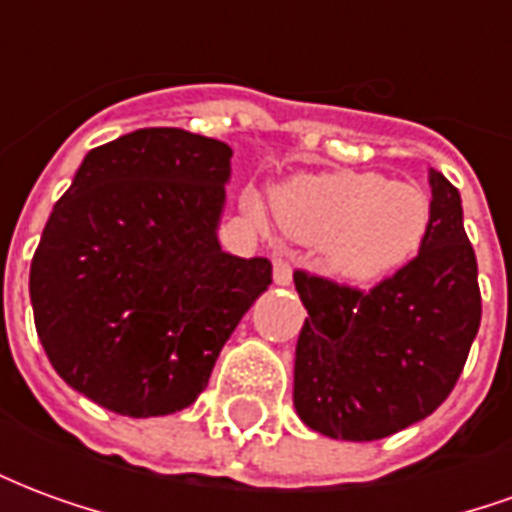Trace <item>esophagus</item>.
<instances>
[{
	"instance_id": "esophagus-1",
	"label": "esophagus",
	"mask_w": 512,
	"mask_h": 512,
	"mask_svg": "<svg viewBox=\"0 0 512 512\" xmlns=\"http://www.w3.org/2000/svg\"><path fill=\"white\" fill-rule=\"evenodd\" d=\"M290 279H293V268H290L288 260L277 257V260H274V282H277V285H290Z\"/></svg>"
}]
</instances>
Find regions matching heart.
Wrapping results in <instances>:
<instances>
[{
    "label": "heart",
    "instance_id": "1",
    "mask_svg": "<svg viewBox=\"0 0 512 512\" xmlns=\"http://www.w3.org/2000/svg\"><path fill=\"white\" fill-rule=\"evenodd\" d=\"M249 211H260L255 197ZM274 211L285 233L318 244L329 277L354 288H373L406 268L433 222L422 186L356 169L290 178L274 194Z\"/></svg>",
    "mask_w": 512,
    "mask_h": 512
}]
</instances>
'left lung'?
<instances>
[{
    "mask_svg": "<svg viewBox=\"0 0 512 512\" xmlns=\"http://www.w3.org/2000/svg\"><path fill=\"white\" fill-rule=\"evenodd\" d=\"M430 233L395 277L365 290L293 274L307 321L293 367V406L329 439L376 441L447 400L480 329L477 257L461 194L430 169Z\"/></svg>",
    "mask_w": 512,
    "mask_h": 512,
    "instance_id": "obj_1",
    "label": "left lung"
}]
</instances>
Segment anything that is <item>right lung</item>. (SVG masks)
I'll use <instances>...</instances> for the list:
<instances>
[{
    "label": "right lung",
    "mask_w": 512,
    "mask_h": 512,
    "mask_svg": "<svg viewBox=\"0 0 512 512\" xmlns=\"http://www.w3.org/2000/svg\"><path fill=\"white\" fill-rule=\"evenodd\" d=\"M233 150L183 128L95 147L54 205L29 268L51 367L123 417H164L208 386L219 351L271 285L266 257L219 244Z\"/></svg>",
    "instance_id": "right-lung-1"
}]
</instances>
